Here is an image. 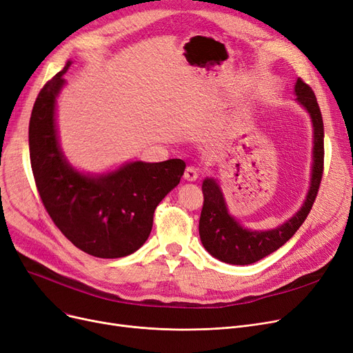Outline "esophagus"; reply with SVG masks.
Masks as SVG:
<instances>
[{"instance_id": "1", "label": "esophagus", "mask_w": 353, "mask_h": 353, "mask_svg": "<svg viewBox=\"0 0 353 353\" xmlns=\"http://www.w3.org/2000/svg\"><path fill=\"white\" fill-rule=\"evenodd\" d=\"M183 177H185V180H188V181H196L198 177H199L198 168L193 167V165H189V167L185 170Z\"/></svg>"}]
</instances>
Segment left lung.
<instances>
[{
  "label": "left lung",
  "mask_w": 353,
  "mask_h": 353,
  "mask_svg": "<svg viewBox=\"0 0 353 353\" xmlns=\"http://www.w3.org/2000/svg\"><path fill=\"white\" fill-rule=\"evenodd\" d=\"M294 94L298 104L310 114L312 123V164L310 186L301 208L283 224L272 230H250L230 212L218 180L206 177L202 183L203 208L199 219V236L206 252L230 265H250L276 252L303 225L316 201L323 176L324 126L314 91L298 78Z\"/></svg>",
  "instance_id": "left-lung-1"
}]
</instances>
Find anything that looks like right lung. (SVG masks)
I'll list each match as a JSON object with an SVG mask.
<instances>
[{
	"instance_id": "right-lung-1",
	"label": "right lung",
	"mask_w": 353,
	"mask_h": 353,
	"mask_svg": "<svg viewBox=\"0 0 353 353\" xmlns=\"http://www.w3.org/2000/svg\"><path fill=\"white\" fill-rule=\"evenodd\" d=\"M71 63L34 101L29 123L34 181L52 221L75 247L94 257H125L150 237L155 208L180 183L186 164L128 161L100 174L75 168L62 152L57 125V99Z\"/></svg>"
}]
</instances>
